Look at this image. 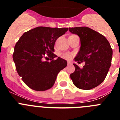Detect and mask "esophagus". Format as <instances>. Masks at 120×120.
<instances>
[{
  "mask_svg": "<svg viewBox=\"0 0 120 120\" xmlns=\"http://www.w3.org/2000/svg\"><path fill=\"white\" fill-rule=\"evenodd\" d=\"M68 65H71V64H72V62H71V61H68V62H67Z\"/></svg>",
  "mask_w": 120,
  "mask_h": 120,
  "instance_id": "obj_1",
  "label": "esophagus"
}]
</instances>
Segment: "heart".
<instances>
[{"mask_svg":"<svg viewBox=\"0 0 120 120\" xmlns=\"http://www.w3.org/2000/svg\"><path fill=\"white\" fill-rule=\"evenodd\" d=\"M62 57L65 60H70L72 58V54L68 52L64 53L62 55Z\"/></svg>","mask_w":120,"mask_h":120,"instance_id":"1","label":"heart"}]
</instances>
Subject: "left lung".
Segmentation results:
<instances>
[{"label": "left lung", "mask_w": 120, "mask_h": 120, "mask_svg": "<svg viewBox=\"0 0 120 120\" xmlns=\"http://www.w3.org/2000/svg\"><path fill=\"white\" fill-rule=\"evenodd\" d=\"M68 30L80 39V50L74 60L79 64L85 62L82 68L73 64L75 70L70 74V78L80 89H92L106 78L112 64V47L103 35L88 27H72Z\"/></svg>", "instance_id": "1"}]
</instances>
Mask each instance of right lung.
Listing matches in <instances>:
<instances>
[{
    "label": "right lung",
    "mask_w": 120,
    "mask_h": 120,
    "mask_svg": "<svg viewBox=\"0 0 120 120\" xmlns=\"http://www.w3.org/2000/svg\"><path fill=\"white\" fill-rule=\"evenodd\" d=\"M68 28L38 27L25 32L14 47L13 60L22 80L31 89L45 91L53 86L67 62L53 53L55 43ZM47 56L50 62L43 61Z\"/></svg>",
    "instance_id": "obj_1"
}]
</instances>
